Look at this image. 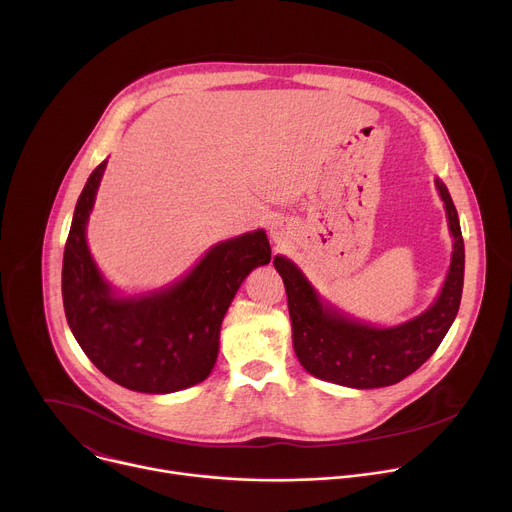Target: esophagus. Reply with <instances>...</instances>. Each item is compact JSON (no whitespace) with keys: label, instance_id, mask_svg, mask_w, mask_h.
<instances>
[{"label":"esophagus","instance_id":"obj_1","mask_svg":"<svg viewBox=\"0 0 512 512\" xmlns=\"http://www.w3.org/2000/svg\"><path fill=\"white\" fill-rule=\"evenodd\" d=\"M269 233H271L273 241L281 243V241H287L291 237V233H294V225H291L285 216H275L269 225Z\"/></svg>","mask_w":512,"mask_h":512}]
</instances>
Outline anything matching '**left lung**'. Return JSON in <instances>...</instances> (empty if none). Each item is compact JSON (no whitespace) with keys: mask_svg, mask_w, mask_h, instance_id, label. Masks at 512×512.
<instances>
[{"mask_svg":"<svg viewBox=\"0 0 512 512\" xmlns=\"http://www.w3.org/2000/svg\"><path fill=\"white\" fill-rule=\"evenodd\" d=\"M435 186L454 237L452 263L433 306L405 324L377 328L352 320L318 296L294 261L273 259L285 285L294 350L310 375L352 389L389 387L415 373L448 334L462 300L464 239L446 184L435 180Z\"/></svg>","mask_w":512,"mask_h":512,"instance_id":"obj_1","label":"left lung"}]
</instances>
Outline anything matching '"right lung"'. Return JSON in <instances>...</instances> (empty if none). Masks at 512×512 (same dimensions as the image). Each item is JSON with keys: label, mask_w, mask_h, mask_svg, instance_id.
<instances>
[{"label": "right lung", "mask_w": 512, "mask_h": 512, "mask_svg": "<svg viewBox=\"0 0 512 512\" xmlns=\"http://www.w3.org/2000/svg\"><path fill=\"white\" fill-rule=\"evenodd\" d=\"M107 162L89 176L62 259L68 326L95 367L117 385L164 395L202 383L216 362L223 318L243 279L271 261L265 231L214 245L170 287L119 298L87 247V223Z\"/></svg>", "instance_id": "1"}]
</instances>
